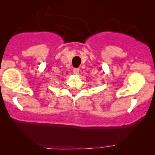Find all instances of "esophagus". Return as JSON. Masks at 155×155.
Returning a JSON list of instances; mask_svg holds the SVG:
<instances>
[{
	"label": "esophagus",
	"mask_w": 155,
	"mask_h": 155,
	"mask_svg": "<svg viewBox=\"0 0 155 155\" xmlns=\"http://www.w3.org/2000/svg\"><path fill=\"white\" fill-rule=\"evenodd\" d=\"M73 73H74V74L78 75V74H79V69H78V68H74V69H73Z\"/></svg>",
	"instance_id": "esophagus-1"
}]
</instances>
